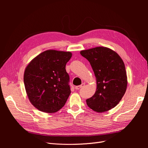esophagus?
I'll use <instances>...</instances> for the list:
<instances>
[{"label": "esophagus", "mask_w": 148, "mask_h": 148, "mask_svg": "<svg viewBox=\"0 0 148 148\" xmlns=\"http://www.w3.org/2000/svg\"><path fill=\"white\" fill-rule=\"evenodd\" d=\"M84 86V83H82L81 85H79V86H75V89H77V90H79V89H81L82 87H83Z\"/></svg>", "instance_id": "1"}]
</instances>
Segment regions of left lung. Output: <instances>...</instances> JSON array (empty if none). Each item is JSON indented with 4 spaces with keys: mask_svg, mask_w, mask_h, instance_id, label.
<instances>
[{
    "mask_svg": "<svg viewBox=\"0 0 148 148\" xmlns=\"http://www.w3.org/2000/svg\"><path fill=\"white\" fill-rule=\"evenodd\" d=\"M89 62L95 73L97 88L86 99L89 108L104 112L117 106L127 88V76L124 62L118 53L106 47H96L80 51Z\"/></svg>",
    "mask_w": 148,
    "mask_h": 148,
    "instance_id": "left-lung-1",
    "label": "left lung"
}]
</instances>
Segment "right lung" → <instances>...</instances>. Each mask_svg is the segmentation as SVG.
I'll return each mask as SVG.
<instances>
[{
	"mask_svg": "<svg viewBox=\"0 0 148 148\" xmlns=\"http://www.w3.org/2000/svg\"><path fill=\"white\" fill-rule=\"evenodd\" d=\"M70 52L47 50L26 66L24 84L26 95L34 107L46 113H55L64 106L71 90L65 65Z\"/></svg>",
	"mask_w": 148,
	"mask_h": 148,
	"instance_id": "add662e5",
	"label": "right lung"
}]
</instances>
